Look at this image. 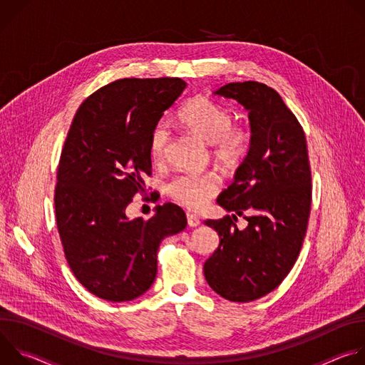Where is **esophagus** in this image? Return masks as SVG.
<instances>
[{
    "label": "esophagus",
    "mask_w": 365,
    "mask_h": 365,
    "mask_svg": "<svg viewBox=\"0 0 365 365\" xmlns=\"http://www.w3.org/2000/svg\"><path fill=\"white\" fill-rule=\"evenodd\" d=\"M186 220H187V225L190 227V228H195V227H197L199 224H200V220H199V217L197 215H195V214H186Z\"/></svg>",
    "instance_id": "esophagus-1"
}]
</instances>
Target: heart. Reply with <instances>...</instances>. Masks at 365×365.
I'll use <instances>...</instances> for the list:
<instances>
[{"label": "heart", "instance_id": "b5f03b06", "mask_svg": "<svg viewBox=\"0 0 365 365\" xmlns=\"http://www.w3.org/2000/svg\"><path fill=\"white\" fill-rule=\"evenodd\" d=\"M232 114L218 102L203 96L195 98L180 108L178 121L200 140L214 145L217 160L224 166L238 165L248 151L250 133L245 127L232 123ZM169 143V133L159 124L150 137V155L154 162H162ZM220 189L214 175H180L168 186L169 195L189 210H200Z\"/></svg>", "mask_w": 365, "mask_h": 365}]
</instances>
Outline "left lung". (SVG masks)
Segmentation results:
<instances>
[{
    "mask_svg": "<svg viewBox=\"0 0 365 365\" xmlns=\"http://www.w3.org/2000/svg\"><path fill=\"white\" fill-rule=\"evenodd\" d=\"M214 93L248 111L251 137L234 182L217 199L235 215L205 221L218 232L220 245L203 274L224 299L251 302L284 280L302 248L312 197L306 137L282 96L264 83L231 82ZM244 210L253 215L238 230L233 222Z\"/></svg>",
    "mask_w": 365,
    "mask_h": 365,
    "instance_id": "8db88e82",
    "label": "left lung"
}]
</instances>
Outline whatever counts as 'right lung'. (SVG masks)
Returning <instances> with one entry per match:
<instances>
[{
	"mask_svg": "<svg viewBox=\"0 0 365 365\" xmlns=\"http://www.w3.org/2000/svg\"><path fill=\"white\" fill-rule=\"evenodd\" d=\"M180 78L115 81L79 107L68 133L55 190L56 222L68 264L92 294L128 302L158 274L160 242L186 228L175 203L130 220L125 207L151 175L150 137L182 95Z\"/></svg>",
	"mask_w": 365,
	"mask_h": 365,
	"instance_id": "right-lung-1",
	"label": "right lung"
}]
</instances>
